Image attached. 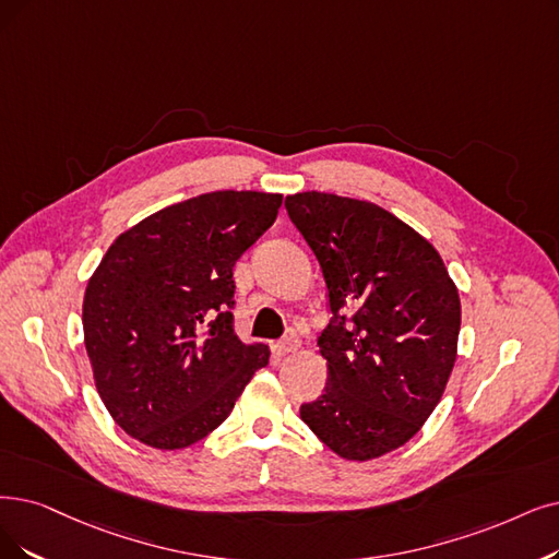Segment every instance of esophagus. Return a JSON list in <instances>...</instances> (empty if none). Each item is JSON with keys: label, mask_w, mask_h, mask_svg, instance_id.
Wrapping results in <instances>:
<instances>
[{"label": "esophagus", "mask_w": 559, "mask_h": 559, "mask_svg": "<svg viewBox=\"0 0 559 559\" xmlns=\"http://www.w3.org/2000/svg\"><path fill=\"white\" fill-rule=\"evenodd\" d=\"M300 348V340L298 337H286V340H282L280 344H277V350L282 353V355H292V353H296Z\"/></svg>", "instance_id": "1"}]
</instances>
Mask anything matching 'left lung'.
I'll list each match as a JSON object with an SVG mask.
<instances>
[{"instance_id":"8db88e82","label":"left lung","mask_w":559,"mask_h":559,"mask_svg":"<svg viewBox=\"0 0 559 559\" xmlns=\"http://www.w3.org/2000/svg\"><path fill=\"white\" fill-rule=\"evenodd\" d=\"M284 206L321 263L332 311L317 342L328 388L300 417L346 461L390 454L448 388L459 288L433 245L381 206L317 190L288 194Z\"/></svg>"}]
</instances>
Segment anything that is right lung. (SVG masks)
Listing matches in <instances>:
<instances>
[{
	"label": "right lung",
	"instance_id": "add662e5",
	"mask_svg": "<svg viewBox=\"0 0 559 559\" xmlns=\"http://www.w3.org/2000/svg\"><path fill=\"white\" fill-rule=\"evenodd\" d=\"M282 194L217 190L171 204L109 245L82 325L107 413L155 450H183L234 411L271 348L234 332V265L273 225Z\"/></svg>",
	"mask_w": 559,
	"mask_h": 559
}]
</instances>
